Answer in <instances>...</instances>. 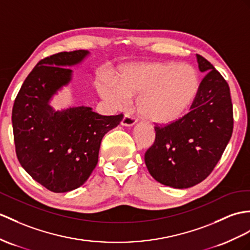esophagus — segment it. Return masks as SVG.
I'll list each match as a JSON object with an SVG mask.
<instances>
[{"mask_svg":"<svg viewBox=\"0 0 250 250\" xmlns=\"http://www.w3.org/2000/svg\"><path fill=\"white\" fill-rule=\"evenodd\" d=\"M136 122H137V120H136V118H133L132 115L130 114V113H126L125 115H124V118H123V120H122V122H121V124L123 125V126H127V127H131V126H133L136 124Z\"/></svg>","mask_w":250,"mask_h":250,"instance_id":"34e87169","label":"esophagus"}]
</instances>
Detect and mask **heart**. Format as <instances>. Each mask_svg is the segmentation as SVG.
<instances>
[{
    "instance_id": "1",
    "label": "heart",
    "mask_w": 250,
    "mask_h": 250,
    "mask_svg": "<svg viewBox=\"0 0 250 250\" xmlns=\"http://www.w3.org/2000/svg\"><path fill=\"white\" fill-rule=\"evenodd\" d=\"M199 89L197 70L190 63L153 62L124 66L118 83H104L100 92L114 106L140 95L138 111L157 124H171L188 111Z\"/></svg>"
}]
</instances>
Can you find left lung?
I'll list each match as a JSON object with an SVG mask.
<instances>
[{"mask_svg": "<svg viewBox=\"0 0 250 250\" xmlns=\"http://www.w3.org/2000/svg\"><path fill=\"white\" fill-rule=\"evenodd\" d=\"M206 75L190 112L164 127H155L154 144L144 160L160 184L187 188L206 179L221 159L233 130V112L227 82L208 60L196 55Z\"/></svg>", "mask_w": 250, "mask_h": 250, "instance_id": "8db88e82", "label": "left lung"}]
</instances>
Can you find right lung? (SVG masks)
Instances as JSON below:
<instances>
[{
    "instance_id": "obj_1",
    "label": "right lung",
    "mask_w": 250,
    "mask_h": 250,
    "mask_svg": "<svg viewBox=\"0 0 250 250\" xmlns=\"http://www.w3.org/2000/svg\"><path fill=\"white\" fill-rule=\"evenodd\" d=\"M89 52L52 55L36 64L24 81L13 107L16 153L22 167L41 186L65 193L83 186L99 161L101 142L123 114L101 115L78 106L55 110L53 96L68 86L73 71Z\"/></svg>"
}]
</instances>
